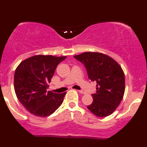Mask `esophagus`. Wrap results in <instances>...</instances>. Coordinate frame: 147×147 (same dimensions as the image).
Segmentation results:
<instances>
[{
  "instance_id": "esophagus-1",
  "label": "esophagus",
  "mask_w": 147,
  "mask_h": 147,
  "mask_svg": "<svg viewBox=\"0 0 147 147\" xmlns=\"http://www.w3.org/2000/svg\"><path fill=\"white\" fill-rule=\"evenodd\" d=\"M78 92H80V94H86L85 92H84V91H82V90H78Z\"/></svg>"
}]
</instances>
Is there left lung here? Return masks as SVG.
<instances>
[{"label":"left lung","mask_w":147,"mask_h":147,"mask_svg":"<svg viewBox=\"0 0 147 147\" xmlns=\"http://www.w3.org/2000/svg\"><path fill=\"white\" fill-rule=\"evenodd\" d=\"M81 62L88 78L96 82V92L92 94L93 102L87 106L97 117H106L115 111L125 92V75L116 61L105 54L86 52L74 56Z\"/></svg>","instance_id":"1"}]
</instances>
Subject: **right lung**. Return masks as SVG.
Segmentation results:
<instances>
[{"label":"right lung","mask_w":147,"mask_h":147,"mask_svg":"<svg viewBox=\"0 0 147 147\" xmlns=\"http://www.w3.org/2000/svg\"><path fill=\"white\" fill-rule=\"evenodd\" d=\"M65 56L38 55L24 60L16 68L14 88L17 97L32 114L46 117L53 113L63 101L66 92H47L57 65Z\"/></svg>","instance_id":"1"}]
</instances>
